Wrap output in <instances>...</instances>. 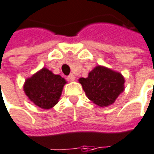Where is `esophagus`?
<instances>
[{
  "instance_id": "obj_1",
  "label": "esophagus",
  "mask_w": 154,
  "mask_h": 154,
  "mask_svg": "<svg viewBox=\"0 0 154 154\" xmlns=\"http://www.w3.org/2000/svg\"><path fill=\"white\" fill-rule=\"evenodd\" d=\"M67 78H68L69 81H74V80H75V78H76V77H75L73 74H70L69 76H68Z\"/></svg>"
}]
</instances>
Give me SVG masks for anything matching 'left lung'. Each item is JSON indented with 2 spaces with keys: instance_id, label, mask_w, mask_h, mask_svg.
Listing matches in <instances>:
<instances>
[{
  "instance_id": "obj_1",
  "label": "left lung",
  "mask_w": 154,
  "mask_h": 154,
  "mask_svg": "<svg viewBox=\"0 0 154 154\" xmlns=\"http://www.w3.org/2000/svg\"><path fill=\"white\" fill-rule=\"evenodd\" d=\"M86 96L99 106H108L124 91L125 79L119 72L103 66H97L86 78H80Z\"/></svg>"
}]
</instances>
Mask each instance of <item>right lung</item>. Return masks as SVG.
<instances>
[{
  "label": "right lung",
  "mask_w": 154,
  "mask_h": 154,
  "mask_svg": "<svg viewBox=\"0 0 154 154\" xmlns=\"http://www.w3.org/2000/svg\"><path fill=\"white\" fill-rule=\"evenodd\" d=\"M65 84L64 78L43 68L26 80L24 91L35 105L50 109L57 104Z\"/></svg>",
  "instance_id": "1"
}]
</instances>
